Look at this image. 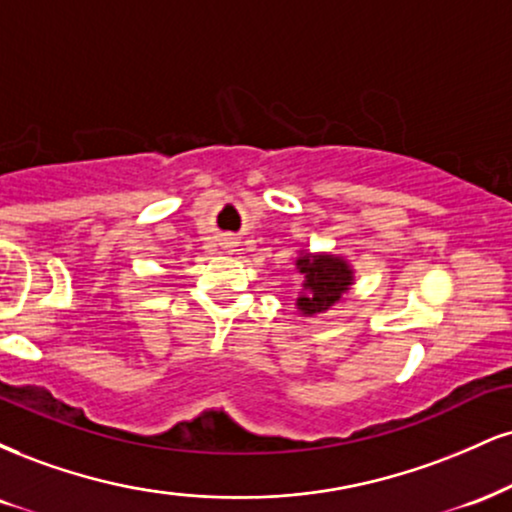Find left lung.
Wrapping results in <instances>:
<instances>
[{
    "instance_id": "1",
    "label": "left lung",
    "mask_w": 512,
    "mask_h": 512,
    "mask_svg": "<svg viewBox=\"0 0 512 512\" xmlns=\"http://www.w3.org/2000/svg\"><path fill=\"white\" fill-rule=\"evenodd\" d=\"M295 264H298L300 274H305L307 293L298 298V307L305 315L329 310L341 298V293L348 291L350 281H353L346 262L331 255H305Z\"/></svg>"
}]
</instances>
